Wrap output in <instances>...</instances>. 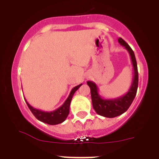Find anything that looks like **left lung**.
<instances>
[{
  "label": "left lung",
  "instance_id": "1",
  "mask_svg": "<svg viewBox=\"0 0 159 159\" xmlns=\"http://www.w3.org/2000/svg\"><path fill=\"white\" fill-rule=\"evenodd\" d=\"M119 43L128 51L131 60L133 69H134V75L132 80L131 85L127 93L123 96L118 97L116 99H102L99 95V90L97 85L92 81H88L87 84L91 89V96H92V106L94 110L98 115L107 118H114L119 116L127 111L130 107L132 102L134 100L137 93L138 84H139V73H138L137 62H136L135 56L127 42L123 40L121 37L118 39Z\"/></svg>",
  "mask_w": 159,
  "mask_h": 159
}]
</instances>
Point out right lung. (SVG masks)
Here are the masks:
<instances>
[{
  "mask_svg": "<svg viewBox=\"0 0 159 159\" xmlns=\"http://www.w3.org/2000/svg\"><path fill=\"white\" fill-rule=\"evenodd\" d=\"M82 84H80L78 86L75 87L71 89V92H70L69 95L67 97V99H66L65 102H64V104L59 108H57V110L52 111H40L39 109L34 108L33 107L31 106L29 102L26 101L25 102L27 103L28 107L33 114V116L40 121L43 122L44 123H47L49 125H57L60 124V123H63V122L67 119L68 114H69V108H70V103H71V99L79 88L81 86Z\"/></svg>",
  "mask_w": 159,
  "mask_h": 159,
  "instance_id": "obj_1",
  "label": "right lung"
}]
</instances>
